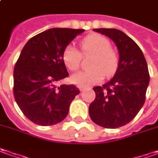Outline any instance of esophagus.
Segmentation results:
<instances>
[{"label":"esophagus","mask_w":158,"mask_h":158,"mask_svg":"<svg viewBox=\"0 0 158 158\" xmlns=\"http://www.w3.org/2000/svg\"><path fill=\"white\" fill-rule=\"evenodd\" d=\"M87 89H88V88H86V87H82V86H80V87H79L80 92H84V91H86Z\"/></svg>","instance_id":"1"}]
</instances>
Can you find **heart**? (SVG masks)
Here are the masks:
<instances>
[{
  "label": "heart",
  "mask_w": 158,
  "mask_h": 158,
  "mask_svg": "<svg viewBox=\"0 0 158 158\" xmlns=\"http://www.w3.org/2000/svg\"><path fill=\"white\" fill-rule=\"evenodd\" d=\"M80 47L84 54H94L90 66L93 68L81 71L72 76L74 84L82 87H89L100 83L104 75L111 77L116 73L120 58L116 51L110 47V42L103 35L92 34L80 41ZM63 61L71 71L79 68L81 62V53L72 44L64 48L63 52Z\"/></svg>",
  "instance_id": "obj_1"
}]
</instances>
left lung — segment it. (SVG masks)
I'll return each mask as SVG.
<instances>
[{"instance_id":"obj_1","label":"left lung","mask_w":158,"mask_h":158,"mask_svg":"<svg viewBox=\"0 0 158 158\" xmlns=\"http://www.w3.org/2000/svg\"><path fill=\"white\" fill-rule=\"evenodd\" d=\"M115 44L120 63L116 73L102 86H95V100L89 115L97 125L116 128L130 123L145 101L150 74L143 53L124 32L116 29H94Z\"/></svg>"}]
</instances>
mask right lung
Masks as SVG:
<instances>
[{
    "label": "right lung",
    "instance_id": "right-lung-1",
    "mask_svg": "<svg viewBox=\"0 0 158 158\" xmlns=\"http://www.w3.org/2000/svg\"><path fill=\"white\" fill-rule=\"evenodd\" d=\"M84 31L50 29L30 38L22 50L14 69V96L32 123L52 126L67 116L71 102L79 90L73 85H57L69 75L63 52Z\"/></svg>",
    "mask_w": 158,
    "mask_h": 158
}]
</instances>
